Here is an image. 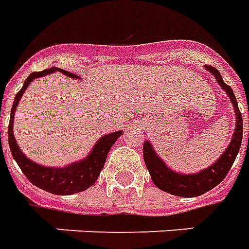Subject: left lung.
<instances>
[{"instance_id":"left-lung-1","label":"left lung","mask_w":249,"mask_h":249,"mask_svg":"<svg viewBox=\"0 0 249 249\" xmlns=\"http://www.w3.org/2000/svg\"><path fill=\"white\" fill-rule=\"evenodd\" d=\"M204 68L216 79V82L222 87L223 91L227 93L232 103L233 112H235V130L231 137V142L228 143V146L222 153V156H219L218 160L213 162V165H210L203 170L185 174V173L174 171L171 167L167 166L165 161L154 150L149 140L143 142V161L148 167L149 174L152 177L153 183L157 186L160 190L171 195H177V196H183V198L199 196L213 189L215 186H218L224 179V177L227 176L230 169L232 167L237 153L240 150L243 140V117L237 107V100L233 95L232 88L223 82L222 75L216 68L211 66H206Z\"/></svg>"}]
</instances>
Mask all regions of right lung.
<instances>
[{"mask_svg": "<svg viewBox=\"0 0 249 249\" xmlns=\"http://www.w3.org/2000/svg\"><path fill=\"white\" fill-rule=\"evenodd\" d=\"M53 72H62L68 78L80 79L78 75L68 72L66 70H60L58 67H51L49 70H45V71H40V72L30 73L23 83V87L21 88V91L18 92L14 97L12 112H10V123H9V129H7L9 148H10L13 158L16 160L18 166L21 167L22 173L26 176L27 179L33 185H36V187H39L47 193H51V194L72 195L80 193V191L87 190L88 187L95 185V182L97 181V177L100 176V171L104 167L107 156H108L112 145L123 134V130H117L113 133L101 136L86 157L83 160H79V161L72 162V163H68L63 167L45 166V165L36 163V162L31 161L29 157H26L25 153L22 152L21 148L18 146L16 137H14V130H13V126H14L13 123H14L17 107H18V103L26 91V88L29 87V84L33 80Z\"/></svg>", "mask_w": 249, "mask_h": 249, "instance_id": "add662e5", "label": "right lung"}]
</instances>
